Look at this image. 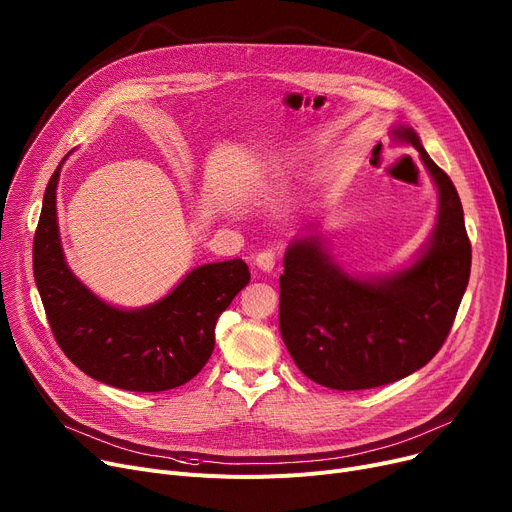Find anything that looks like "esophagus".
Returning a JSON list of instances; mask_svg holds the SVG:
<instances>
[{"label":"esophagus","instance_id":"34e87169","mask_svg":"<svg viewBox=\"0 0 512 512\" xmlns=\"http://www.w3.org/2000/svg\"><path fill=\"white\" fill-rule=\"evenodd\" d=\"M255 265L259 267L261 272H272L274 265H276V253L272 251H263L255 257Z\"/></svg>","mask_w":512,"mask_h":512}]
</instances>
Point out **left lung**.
<instances>
[{
    "instance_id": "obj_1",
    "label": "left lung",
    "mask_w": 512,
    "mask_h": 512,
    "mask_svg": "<svg viewBox=\"0 0 512 512\" xmlns=\"http://www.w3.org/2000/svg\"><path fill=\"white\" fill-rule=\"evenodd\" d=\"M392 141L411 145L438 191L436 226L417 257L382 276L348 274L307 226L284 253L280 334L309 380L367 390L421 369L444 344L471 274V242L459 193L405 124Z\"/></svg>"
}]
</instances>
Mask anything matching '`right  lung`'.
Wrapping results in <instances>:
<instances>
[{
	"label": "right lung",
	"mask_w": 512,
	"mask_h": 512,
	"mask_svg": "<svg viewBox=\"0 0 512 512\" xmlns=\"http://www.w3.org/2000/svg\"><path fill=\"white\" fill-rule=\"evenodd\" d=\"M66 157L45 188L33 242L35 282L53 336L80 371L107 386L164 392L186 384L213 353L218 317L249 284L247 263H203L164 299L139 309L105 303L64 257L56 195Z\"/></svg>",
	"instance_id": "add662e5"
}]
</instances>
